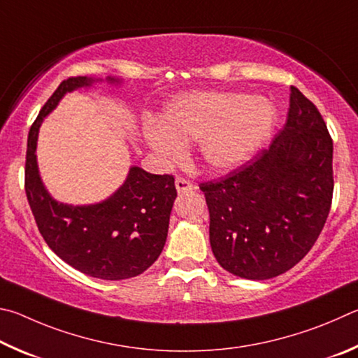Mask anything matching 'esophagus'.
<instances>
[{"label":"esophagus","instance_id":"esophagus-1","mask_svg":"<svg viewBox=\"0 0 358 358\" xmlns=\"http://www.w3.org/2000/svg\"><path fill=\"white\" fill-rule=\"evenodd\" d=\"M176 190H178V193H185V192H190L193 190V184L189 182V180H185L182 178H178L176 179Z\"/></svg>","mask_w":358,"mask_h":358}]
</instances>
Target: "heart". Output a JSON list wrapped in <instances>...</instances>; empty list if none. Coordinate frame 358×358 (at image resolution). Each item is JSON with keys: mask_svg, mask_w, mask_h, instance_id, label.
<instances>
[{"mask_svg": "<svg viewBox=\"0 0 358 358\" xmlns=\"http://www.w3.org/2000/svg\"><path fill=\"white\" fill-rule=\"evenodd\" d=\"M278 119L272 103L250 94L192 92L166 105L159 124L148 122L143 135L162 162H182L187 144L198 141L204 168L228 173L259 152Z\"/></svg>", "mask_w": 358, "mask_h": 358, "instance_id": "obj_1", "label": "heart"}]
</instances>
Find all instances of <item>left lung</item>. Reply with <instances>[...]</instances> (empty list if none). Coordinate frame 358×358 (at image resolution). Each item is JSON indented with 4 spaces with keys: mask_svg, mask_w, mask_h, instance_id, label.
Instances as JSON below:
<instances>
[{
    "mask_svg": "<svg viewBox=\"0 0 358 358\" xmlns=\"http://www.w3.org/2000/svg\"><path fill=\"white\" fill-rule=\"evenodd\" d=\"M334 143L321 113L291 86L285 129L227 178L203 184L210 247L224 271L268 280L315 245L334 193Z\"/></svg>",
    "mask_w": 358,
    "mask_h": 358,
    "instance_id": "left-lung-1",
    "label": "left lung"
}]
</instances>
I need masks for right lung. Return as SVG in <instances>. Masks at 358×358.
<instances>
[{"mask_svg":"<svg viewBox=\"0 0 358 358\" xmlns=\"http://www.w3.org/2000/svg\"><path fill=\"white\" fill-rule=\"evenodd\" d=\"M97 83L122 86L116 77L69 78L58 86L31 125L24 190L47 245L81 273L100 280H127L154 264L165 247L169 215L178 196L173 176L130 166L127 178L108 198L94 204H67L52 196L37 165L39 129L67 92Z\"/></svg>","mask_w":358,"mask_h":358,"instance_id":"add662e5","label":"right lung"}]
</instances>
